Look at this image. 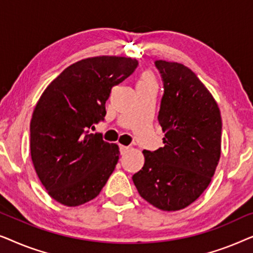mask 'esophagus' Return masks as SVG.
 I'll return each mask as SVG.
<instances>
[{"instance_id": "1", "label": "esophagus", "mask_w": 253, "mask_h": 253, "mask_svg": "<svg viewBox=\"0 0 253 253\" xmlns=\"http://www.w3.org/2000/svg\"><path fill=\"white\" fill-rule=\"evenodd\" d=\"M127 150H129V147H127V146H124V145H120V151H121V153H122V154L126 153Z\"/></svg>"}]
</instances>
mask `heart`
<instances>
[{
    "instance_id": "heart-1",
    "label": "heart",
    "mask_w": 253,
    "mask_h": 253,
    "mask_svg": "<svg viewBox=\"0 0 253 253\" xmlns=\"http://www.w3.org/2000/svg\"><path fill=\"white\" fill-rule=\"evenodd\" d=\"M157 86V82H155V78L152 72L145 71L141 74L139 81H138L137 87L138 86Z\"/></svg>"
}]
</instances>
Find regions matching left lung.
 I'll use <instances>...</instances> for the list:
<instances>
[{
  "label": "left lung",
  "mask_w": 253,
  "mask_h": 253,
  "mask_svg": "<svg viewBox=\"0 0 253 253\" xmlns=\"http://www.w3.org/2000/svg\"><path fill=\"white\" fill-rule=\"evenodd\" d=\"M155 67L165 87L158 116L165 146L143 151L145 164L132 179L147 203L175 212L196 202L212 181L222 121L215 99L191 69L162 60Z\"/></svg>",
  "instance_id": "1"
}]
</instances>
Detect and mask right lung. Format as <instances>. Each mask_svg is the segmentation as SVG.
<instances>
[{"label": "right lung", "instance_id": "add662e5", "mask_svg": "<svg viewBox=\"0 0 253 253\" xmlns=\"http://www.w3.org/2000/svg\"><path fill=\"white\" fill-rule=\"evenodd\" d=\"M136 58L95 56L64 69L38 100L31 120V158L48 195L64 206L94 199L119 161V145L88 134L103 120L112 88L132 74Z\"/></svg>", "mask_w": 253, "mask_h": 253}]
</instances>
